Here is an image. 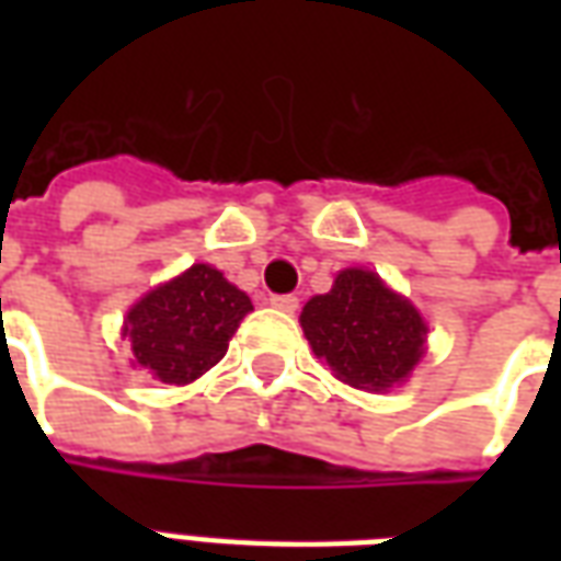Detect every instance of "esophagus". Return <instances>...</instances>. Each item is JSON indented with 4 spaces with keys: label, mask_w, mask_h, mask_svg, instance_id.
Masks as SVG:
<instances>
[{
    "label": "esophagus",
    "mask_w": 561,
    "mask_h": 561,
    "mask_svg": "<svg viewBox=\"0 0 561 561\" xmlns=\"http://www.w3.org/2000/svg\"><path fill=\"white\" fill-rule=\"evenodd\" d=\"M270 306L279 309V312H297L300 297H297V294H273V297H270Z\"/></svg>",
    "instance_id": "34e87169"
}]
</instances>
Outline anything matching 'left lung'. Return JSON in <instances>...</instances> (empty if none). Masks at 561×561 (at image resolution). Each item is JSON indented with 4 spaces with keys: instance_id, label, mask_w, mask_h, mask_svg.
<instances>
[{
    "instance_id": "8db88e82",
    "label": "left lung",
    "mask_w": 561,
    "mask_h": 561,
    "mask_svg": "<svg viewBox=\"0 0 561 561\" xmlns=\"http://www.w3.org/2000/svg\"><path fill=\"white\" fill-rule=\"evenodd\" d=\"M304 333L336 378L352 388L388 390L423 354L421 312L369 270H342L328 294L304 306Z\"/></svg>"
}]
</instances>
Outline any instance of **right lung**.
I'll use <instances>...</instances> for the list:
<instances>
[{
    "instance_id": "add662e5",
    "label": "right lung",
    "mask_w": 561,
    "mask_h": 561,
    "mask_svg": "<svg viewBox=\"0 0 561 561\" xmlns=\"http://www.w3.org/2000/svg\"><path fill=\"white\" fill-rule=\"evenodd\" d=\"M252 300L209 264L149 291L128 312L126 333L144 369L164 385H188L216 366Z\"/></svg>"
}]
</instances>
